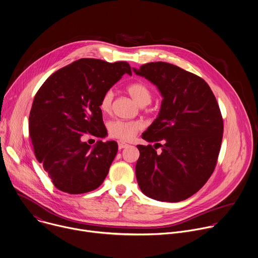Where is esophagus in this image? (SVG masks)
Listing matches in <instances>:
<instances>
[{
	"instance_id": "1",
	"label": "esophagus",
	"mask_w": 258,
	"mask_h": 258,
	"mask_svg": "<svg viewBox=\"0 0 258 258\" xmlns=\"http://www.w3.org/2000/svg\"><path fill=\"white\" fill-rule=\"evenodd\" d=\"M126 147H128V144H125L123 142H118V149L119 150H121L123 148H126Z\"/></svg>"
}]
</instances>
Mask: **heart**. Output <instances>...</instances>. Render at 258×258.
Instances as JSON below:
<instances>
[{
	"mask_svg": "<svg viewBox=\"0 0 258 258\" xmlns=\"http://www.w3.org/2000/svg\"><path fill=\"white\" fill-rule=\"evenodd\" d=\"M128 94L133 99L140 105H147L152 100V92L149 86L144 82H134L130 84L126 88ZM113 92L107 90L101 97L99 102V107L103 113H108L111 110L113 102ZM143 123L139 120H112L108 122L107 131L111 138L117 139L119 141H131L142 128Z\"/></svg>",
	"mask_w": 258,
	"mask_h": 258,
	"instance_id": "obj_1",
	"label": "heart"
}]
</instances>
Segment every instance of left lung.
<instances>
[{
    "label": "left lung",
    "instance_id": "1",
    "mask_svg": "<svg viewBox=\"0 0 258 258\" xmlns=\"http://www.w3.org/2000/svg\"><path fill=\"white\" fill-rule=\"evenodd\" d=\"M134 72L155 84L163 96L158 117L142 136L155 146H138L139 186L156 201H184L216 168L224 131L219 104L204 79L177 66L156 61Z\"/></svg>",
    "mask_w": 258,
    "mask_h": 258
}]
</instances>
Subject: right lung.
Masks as SVG:
<instances>
[{"label":"right lung","instance_id":"1","mask_svg":"<svg viewBox=\"0 0 258 258\" xmlns=\"http://www.w3.org/2000/svg\"><path fill=\"white\" fill-rule=\"evenodd\" d=\"M127 73L126 61L80 58L52 75L37 91L29 114L34 154L53 185L70 195L99 187L117 153V143L97 142L91 148L84 135L105 136L99 102Z\"/></svg>","mask_w":258,"mask_h":258}]
</instances>
